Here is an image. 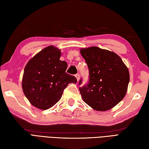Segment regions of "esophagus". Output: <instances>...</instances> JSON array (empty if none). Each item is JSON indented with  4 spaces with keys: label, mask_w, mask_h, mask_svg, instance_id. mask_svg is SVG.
Segmentation results:
<instances>
[{
    "label": "esophagus",
    "mask_w": 149,
    "mask_h": 149,
    "mask_svg": "<svg viewBox=\"0 0 149 149\" xmlns=\"http://www.w3.org/2000/svg\"><path fill=\"white\" fill-rule=\"evenodd\" d=\"M75 77H76L77 78V81H79V74H75Z\"/></svg>",
    "instance_id": "1"
}]
</instances>
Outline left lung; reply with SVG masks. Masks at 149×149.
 Masks as SVG:
<instances>
[{"mask_svg": "<svg viewBox=\"0 0 149 149\" xmlns=\"http://www.w3.org/2000/svg\"><path fill=\"white\" fill-rule=\"evenodd\" d=\"M89 70V81L79 91L85 103L99 111L115 107L125 97L129 73L115 52L97 47L81 50ZM82 83V79L79 85Z\"/></svg>", "mask_w": 149, "mask_h": 149, "instance_id": "8db88e82", "label": "left lung"}]
</instances>
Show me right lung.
<instances>
[{"label":"right lung","mask_w":149,"mask_h":149,"mask_svg":"<svg viewBox=\"0 0 149 149\" xmlns=\"http://www.w3.org/2000/svg\"><path fill=\"white\" fill-rule=\"evenodd\" d=\"M61 51L49 46L27 63L22 79V89L31 104L41 109L52 107L61 98L69 83L77 79L66 72L67 63L59 59Z\"/></svg>","instance_id":"obj_1"}]
</instances>
